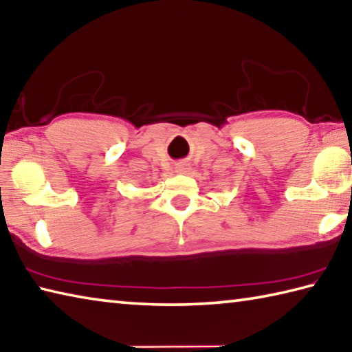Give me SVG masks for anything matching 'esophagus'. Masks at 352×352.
<instances>
[{
	"label": "esophagus",
	"instance_id": "obj_1",
	"mask_svg": "<svg viewBox=\"0 0 352 352\" xmlns=\"http://www.w3.org/2000/svg\"><path fill=\"white\" fill-rule=\"evenodd\" d=\"M188 170H189V166L186 163H182V164L177 166L178 174H184V172H188Z\"/></svg>",
	"mask_w": 352,
	"mask_h": 352
}]
</instances>
